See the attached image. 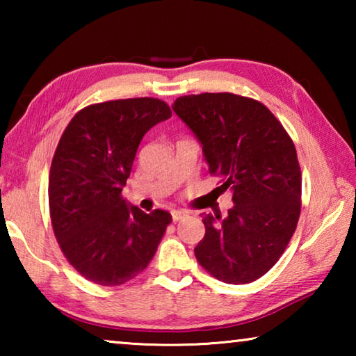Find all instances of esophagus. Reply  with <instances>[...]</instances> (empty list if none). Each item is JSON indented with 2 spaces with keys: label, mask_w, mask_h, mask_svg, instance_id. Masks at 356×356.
<instances>
[{
  "label": "esophagus",
  "mask_w": 356,
  "mask_h": 356,
  "mask_svg": "<svg viewBox=\"0 0 356 356\" xmlns=\"http://www.w3.org/2000/svg\"><path fill=\"white\" fill-rule=\"evenodd\" d=\"M171 216H172V221H180V220L185 218L186 213L182 212V210H172Z\"/></svg>",
  "instance_id": "obj_1"
}]
</instances>
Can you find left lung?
Wrapping results in <instances>:
<instances>
[{"label":"left lung","instance_id":"8db88e82","mask_svg":"<svg viewBox=\"0 0 356 356\" xmlns=\"http://www.w3.org/2000/svg\"><path fill=\"white\" fill-rule=\"evenodd\" d=\"M202 146L220 190L232 191L226 218H202L195 254L227 284H248L278 262L297 227L301 171L287 131L261 102L231 92L184 95L172 105Z\"/></svg>","mask_w":356,"mask_h":356}]
</instances>
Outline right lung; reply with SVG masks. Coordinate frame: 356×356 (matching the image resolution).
<instances>
[{
	"label": "right lung",
	"mask_w": 356,
	"mask_h": 356,
	"mask_svg": "<svg viewBox=\"0 0 356 356\" xmlns=\"http://www.w3.org/2000/svg\"><path fill=\"white\" fill-rule=\"evenodd\" d=\"M163 100H110L78 111L59 140L48 179L53 231L84 278L120 286L152 261L171 215L144 213L124 200L143 136L171 118Z\"/></svg>",
	"instance_id": "add662e5"
}]
</instances>
